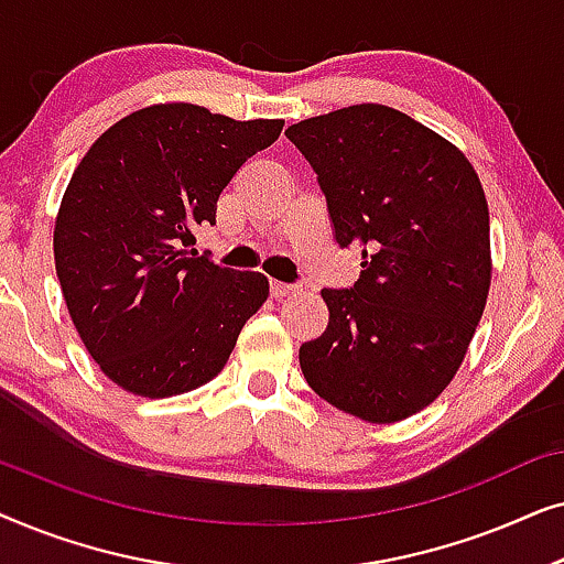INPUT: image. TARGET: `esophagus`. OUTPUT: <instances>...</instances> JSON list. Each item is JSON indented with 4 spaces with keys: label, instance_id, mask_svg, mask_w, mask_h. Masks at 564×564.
<instances>
[{
    "label": "esophagus",
    "instance_id": "obj_1",
    "mask_svg": "<svg viewBox=\"0 0 564 564\" xmlns=\"http://www.w3.org/2000/svg\"><path fill=\"white\" fill-rule=\"evenodd\" d=\"M297 290H300L297 284H288V282H272V284H269V292H272V297H276V300L295 295Z\"/></svg>",
    "mask_w": 564,
    "mask_h": 564
}]
</instances>
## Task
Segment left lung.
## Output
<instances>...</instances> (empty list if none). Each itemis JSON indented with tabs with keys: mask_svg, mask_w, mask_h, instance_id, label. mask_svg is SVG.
<instances>
[{
	"mask_svg": "<svg viewBox=\"0 0 564 564\" xmlns=\"http://www.w3.org/2000/svg\"><path fill=\"white\" fill-rule=\"evenodd\" d=\"M318 176L354 288L323 290L328 328L300 346L311 388L369 423L434 403L465 359L490 290V215L457 145L384 105L290 126Z\"/></svg>",
	"mask_w": 564,
	"mask_h": 564,
	"instance_id": "1",
	"label": "left lung"
}]
</instances>
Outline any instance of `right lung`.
<instances>
[{
	"label": "right lung",
	"instance_id": "right-lung-1",
	"mask_svg": "<svg viewBox=\"0 0 564 564\" xmlns=\"http://www.w3.org/2000/svg\"><path fill=\"white\" fill-rule=\"evenodd\" d=\"M282 126L153 105L105 130L74 169L53 230L56 274L84 346L122 390L172 398L210 382L267 300L264 274L189 246Z\"/></svg>",
	"mask_w": 564,
	"mask_h": 564
}]
</instances>
